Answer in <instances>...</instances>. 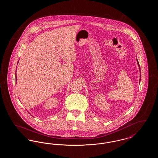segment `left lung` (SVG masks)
Returning <instances> with one entry per match:
<instances>
[{"instance_id": "left-lung-1", "label": "left lung", "mask_w": 158, "mask_h": 158, "mask_svg": "<svg viewBox=\"0 0 158 158\" xmlns=\"http://www.w3.org/2000/svg\"><path fill=\"white\" fill-rule=\"evenodd\" d=\"M137 64H138V66H139V70H140V68L139 63V62H138V60H137ZM140 79H141V75H140V81H139V84H140Z\"/></svg>"}]
</instances>
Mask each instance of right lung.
<instances>
[{
	"mask_svg": "<svg viewBox=\"0 0 158 158\" xmlns=\"http://www.w3.org/2000/svg\"><path fill=\"white\" fill-rule=\"evenodd\" d=\"M15 80H16V73H15Z\"/></svg>",
	"mask_w": 158,
	"mask_h": 158,
	"instance_id": "add662e5",
	"label": "right lung"
}]
</instances>
